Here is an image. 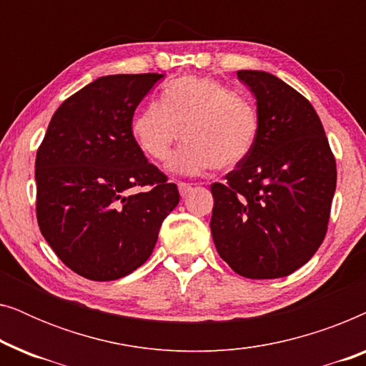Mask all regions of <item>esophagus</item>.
<instances>
[{
  "label": "esophagus",
  "instance_id": "34e87169",
  "mask_svg": "<svg viewBox=\"0 0 366 366\" xmlns=\"http://www.w3.org/2000/svg\"><path fill=\"white\" fill-rule=\"evenodd\" d=\"M193 187L189 183H184V182H178V192L182 197H187V194L192 192Z\"/></svg>",
  "mask_w": 366,
  "mask_h": 366
}]
</instances>
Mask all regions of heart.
Listing matches in <instances>:
<instances>
[{
	"label": "heart",
	"mask_w": 366,
	"mask_h": 366,
	"mask_svg": "<svg viewBox=\"0 0 366 366\" xmlns=\"http://www.w3.org/2000/svg\"><path fill=\"white\" fill-rule=\"evenodd\" d=\"M138 147L164 162L183 134V147L168 168L197 177L212 168L232 169L244 162L257 143L258 109L212 78L183 76L163 89L162 103H149L133 119Z\"/></svg>",
	"instance_id": "obj_1"
}]
</instances>
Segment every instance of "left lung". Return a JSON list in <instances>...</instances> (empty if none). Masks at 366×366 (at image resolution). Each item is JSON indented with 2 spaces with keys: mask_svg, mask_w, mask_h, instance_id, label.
Returning a JSON list of instances; mask_svg holds the SVG:
<instances>
[{
  "mask_svg": "<svg viewBox=\"0 0 366 366\" xmlns=\"http://www.w3.org/2000/svg\"><path fill=\"white\" fill-rule=\"evenodd\" d=\"M257 98L252 153L213 183V242L233 272L268 280L292 274L327 234L337 163L312 103L267 71L239 69Z\"/></svg>",
  "mask_w": 366,
  "mask_h": 366,
  "instance_id": "left-lung-1",
  "label": "left lung"
}]
</instances>
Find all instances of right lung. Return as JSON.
I'll list each match as a JSON object with an SVG mask.
<instances>
[{
	"label": "right lung",
	"mask_w": 366,
	"mask_h": 366,
	"mask_svg": "<svg viewBox=\"0 0 366 366\" xmlns=\"http://www.w3.org/2000/svg\"><path fill=\"white\" fill-rule=\"evenodd\" d=\"M163 74H109L64 99L34 163L36 218L58 258L93 282L147 262L179 202L133 137L134 109ZM147 186L139 194L134 187Z\"/></svg>",
	"instance_id": "obj_1"
}]
</instances>
